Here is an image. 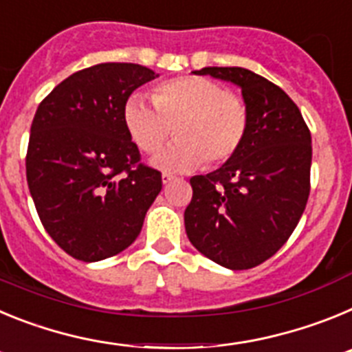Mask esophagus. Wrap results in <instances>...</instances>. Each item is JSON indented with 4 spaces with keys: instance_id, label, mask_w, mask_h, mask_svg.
Instances as JSON below:
<instances>
[{
    "instance_id": "34e87169",
    "label": "esophagus",
    "mask_w": 352,
    "mask_h": 352,
    "mask_svg": "<svg viewBox=\"0 0 352 352\" xmlns=\"http://www.w3.org/2000/svg\"><path fill=\"white\" fill-rule=\"evenodd\" d=\"M173 179H174L173 174H167V173L162 174V183H164V185H169V183L173 182Z\"/></svg>"
}]
</instances>
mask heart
<instances>
[{
    "label": "heart",
    "instance_id": "obj_1",
    "mask_svg": "<svg viewBox=\"0 0 352 352\" xmlns=\"http://www.w3.org/2000/svg\"><path fill=\"white\" fill-rule=\"evenodd\" d=\"M151 98L153 104L138 93L129 96L123 121L144 153H155L174 130L178 139L155 158L162 169L192 170L204 160L220 166L238 153L247 138V105L213 80L194 76L164 80Z\"/></svg>",
    "mask_w": 352,
    "mask_h": 352
}]
</instances>
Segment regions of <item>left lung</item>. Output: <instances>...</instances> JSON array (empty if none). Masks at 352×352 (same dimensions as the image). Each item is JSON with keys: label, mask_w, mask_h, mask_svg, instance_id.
<instances>
[{"label": "left lung", "mask_w": 352, "mask_h": 352, "mask_svg": "<svg viewBox=\"0 0 352 352\" xmlns=\"http://www.w3.org/2000/svg\"><path fill=\"white\" fill-rule=\"evenodd\" d=\"M194 74L236 84L250 121L234 157L206 176L190 178L186 236L223 268H254L280 250L307 206L309 126L284 89L247 68L206 67Z\"/></svg>", "instance_id": "8db88e82"}]
</instances>
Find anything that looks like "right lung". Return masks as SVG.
I'll list each match as a JSON object with an SVG mask.
<instances>
[{"label": "right lung", "mask_w": 352, "mask_h": 352, "mask_svg": "<svg viewBox=\"0 0 352 352\" xmlns=\"http://www.w3.org/2000/svg\"><path fill=\"white\" fill-rule=\"evenodd\" d=\"M158 77L135 63L72 74L42 100L31 123L26 178L45 231L84 263L135 241L162 174L139 164L123 121L133 89Z\"/></svg>", "instance_id": "right-lung-1"}]
</instances>
